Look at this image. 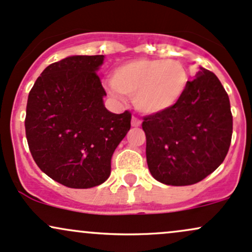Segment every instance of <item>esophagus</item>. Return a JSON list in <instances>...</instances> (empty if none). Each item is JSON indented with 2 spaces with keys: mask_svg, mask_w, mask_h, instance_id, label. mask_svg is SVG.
<instances>
[{
  "mask_svg": "<svg viewBox=\"0 0 252 252\" xmlns=\"http://www.w3.org/2000/svg\"><path fill=\"white\" fill-rule=\"evenodd\" d=\"M131 126H134V128H138V126H141V121L138 120L137 117H132L131 118Z\"/></svg>",
  "mask_w": 252,
  "mask_h": 252,
  "instance_id": "esophagus-1",
  "label": "esophagus"
}]
</instances>
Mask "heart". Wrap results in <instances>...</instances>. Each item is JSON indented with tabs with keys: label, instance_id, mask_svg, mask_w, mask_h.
Returning a JSON list of instances; mask_svg holds the SVG:
<instances>
[{
	"label": "heart",
	"instance_id": "1",
	"mask_svg": "<svg viewBox=\"0 0 252 252\" xmlns=\"http://www.w3.org/2000/svg\"><path fill=\"white\" fill-rule=\"evenodd\" d=\"M189 83V70L178 60L136 59L112 71L110 91L115 97H120L118 92L132 97L144 115H158L178 105Z\"/></svg>",
	"mask_w": 252,
	"mask_h": 252
}]
</instances>
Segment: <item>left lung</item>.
I'll return each instance as SVG.
<instances>
[{"label": "left lung", "mask_w": 252, "mask_h": 252, "mask_svg": "<svg viewBox=\"0 0 252 252\" xmlns=\"http://www.w3.org/2000/svg\"><path fill=\"white\" fill-rule=\"evenodd\" d=\"M195 77L178 105L142 123L148 168L164 185L201 181L220 166L230 148L232 114L226 91L206 68Z\"/></svg>", "instance_id": "obj_1"}]
</instances>
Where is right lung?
<instances>
[{"label": "right lung", "mask_w": 252, "mask_h": 252, "mask_svg": "<svg viewBox=\"0 0 252 252\" xmlns=\"http://www.w3.org/2000/svg\"><path fill=\"white\" fill-rule=\"evenodd\" d=\"M104 56H71L42 71L28 94L26 137L45 174L70 189L108 180L131 114H112L97 71Z\"/></svg>", "instance_id": "right-lung-1"}]
</instances>
